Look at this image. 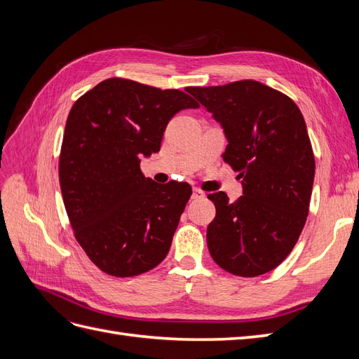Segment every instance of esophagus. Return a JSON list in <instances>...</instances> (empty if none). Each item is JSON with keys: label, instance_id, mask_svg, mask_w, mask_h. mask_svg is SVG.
<instances>
[{"label": "esophagus", "instance_id": "obj_1", "mask_svg": "<svg viewBox=\"0 0 359 359\" xmlns=\"http://www.w3.org/2000/svg\"><path fill=\"white\" fill-rule=\"evenodd\" d=\"M191 198H193L194 201H198V199H203V198H205V193H203L201 189H193V194H191Z\"/></svg>", "mask_w": 359, "mask_h": 359}]
</instances>
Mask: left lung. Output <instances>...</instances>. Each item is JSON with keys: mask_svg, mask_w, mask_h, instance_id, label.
I'll return each instance as SVG.
<instances>
[{"mask_svg": "<svg viewBox=\"0 0 359 359\" xmlns=\"http://www.w3.org/2000/svg\"><path fill=\"white\" fill-rule=\"evenodd\" d=\"M227 137L223 160L240 172L244 194H208L215 219L206 229L214 262L240 277L278 266L306 224L314 180L307 126L290 97L257 81L187 90Z\"/></svg>", "mask_w": 359, "mask_h": 359, "instance_id": "8db88e82", "label": "left lung"}]
</instances>
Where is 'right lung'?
<instances>
[{"instance_id":"right-lung-1","label":"right lung","mask_w":359,"mask_h":359,"mask_svg":"<svg viewBox=\"0 0 359 359\" xmlns=\"http://www.w3.org/2000/svg\"><path fill=\"white\" fill-rule=\"evenodd\" d=\"M190 107L199 103L184 91L123 78L100 82L73 104L60 186L74 238L103 273L133 277L166 257L191 187L145 178L140 157L160 151L170 118Z\"/></svg>"}]
</instances>
